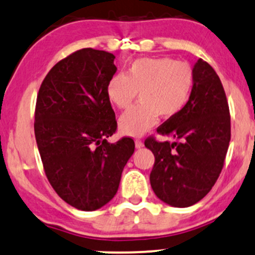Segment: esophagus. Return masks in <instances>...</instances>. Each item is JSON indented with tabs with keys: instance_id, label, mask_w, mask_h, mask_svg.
Here are the masks:
<instances>
[{
	"instance_id": "obj_1",
	"label": "esophagus",
	"mask_w": 255,
	"mask_h": 255,
	"mask_svg": "<svg viewBox=\"0 0 255 255\" xmlns=\"http://www.w3.org/2000/svg\"><path fill=\"white\" fill-rule=\"evenodd\" d=\"M134 145H136V148H137V149H142L143 146H144V144H143L142 140H139V139H136V140H134Z\"/></svg>"
}]
</instances>
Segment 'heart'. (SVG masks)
<instances>
[{"label": "heart", "mask_w": 255, "mask_h": 255, "mask_svg": "<svg viewBox=\"0 0 255 255\" xmlns=\"http://www.w3.org/2000/svg\"><path fill=\"white\" fill-rule=\"evenodd\" d=\"M193 83V70L187 63L168 57L136 59L127 75L117 74L107 83V97L121 110L128 109L138 93L140 103L119 118L121 132L140 137L156 124L158 116L173 118L187 104Z\"/></svg>", "instance_id": "b5f03b06"}]
</instances>
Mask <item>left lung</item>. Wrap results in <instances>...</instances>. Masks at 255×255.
I'll return each mask as SVG.
<instances>
[{
	"mask_svg": "<svg viewBox=\"0 0 255 255\" xmlns=\"http://www.w3.org/2000/svg\"><path fill=\"white\" fill-rule=\"evenodd\" d=\"M187 104L178 115L157 128L174 142L148 138L155 163L150 185L158 199L175 208H187L210 192L223 168L230 142V115L226 93L216 71L198 59Z\"/></svg>",
	"mask_w": 255,
	"mask_h": 255,
	"instance_id": "obj_1",
	"label": "left lung"
}]
</instances>
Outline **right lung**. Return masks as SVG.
Listing matches in <instances>:
<instances>
[{"label":"right lung","instance_id":"add662e5","mask_svg":"<svg viewBox=\"0 0 255 255\" xmlns=\"http://www.w3.org/2000/svg\"><path fill=\"white\" fill-rule=\"evenodd\" d=\"M116 57L82 49L49 71L35 105L34 133L51 186L69 205L94 211L118 191L134 142L110 143L117 128L106 88Z\"/></svg>","mask_w":255,"mask_h":255}]
</instances>
